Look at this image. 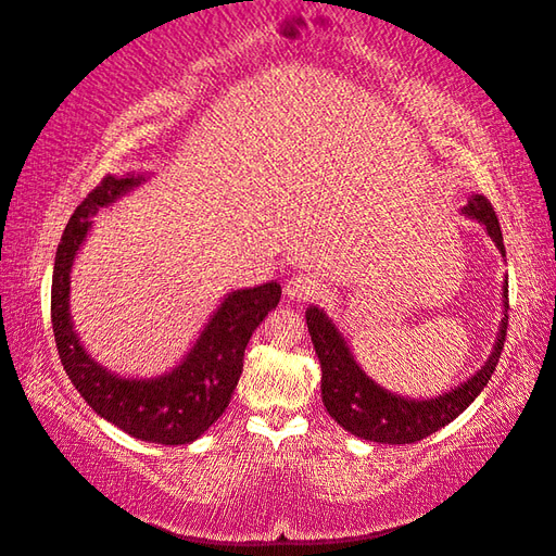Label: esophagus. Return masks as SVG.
Listing matches in <instances>:
<instances>
[{
  "label": "esophagus",
  "instance_id": "1",
  "mask_svg": "<svg viewBox=\"0 0 556 556\" xmlns=\"http://www.w3.org/2000/svg\"><path fill=\"white\" fill-rule=\"evenodd\" d=\"M317 290H319V283L315 276H309V273H298V276L288 280L286 295L290 300H303L305 303V300H313L317 295Z\"/></svg>",
  "mask_w": 556,
  "mask_h": 556
}]
</instances>
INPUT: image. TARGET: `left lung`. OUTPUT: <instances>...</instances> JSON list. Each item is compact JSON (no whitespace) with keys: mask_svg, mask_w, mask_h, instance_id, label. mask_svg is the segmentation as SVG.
<instances>
[{"mask_svg":"<svg viewBox=\"0 0 556 556\" xmlns=\"http://www.w3.org/2000/svg\"><path fill=\"white\" fill-rule=\"evenodd\" d=\"M466 217L481 222L489 237L495 241V247L505 256L503 231L498 217L491 207V202L483 194H471L466 207L462 210ZM503 298L508 300V280H505ZM508 307V303H505ZM307 332L313 337L315 352L323 366V403L327 413L352 432L368 442L381 444H413L420 442L432 432L442 430L444 425L456 420L466 407H469L479 393L491 381L498 364L505 332H508V309L501 319V332L495 339V346L489 356V362L476 371L469 381L454 388L450 393H442L430 401H407V397L388 393L386 388L371 381L362 366L354 362V354L349 352L344 337L334 327L332 319L325 315V309L307 307Z\"/></svg>","mask_w":556,"mask_h":556,"instance_id":"8db88e82","label":"left lung"}]
</instances>
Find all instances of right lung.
I'll use <instances>...</instances> for the list:
<instances>
[{"label":"right lung","mask_w":556,"mask_h":556,"mask_svg":"<svg viewBox=\"0 0 556 556\" xmlns=\"http://www.w3.org/2000/svg\"><path fill=\"white\" fill-rule=\"evenodd\" d=\"M143 180V175H106L73 212L55 251L51 323L65 374L97 415L141 442L190 444L227 410L243 371L249 339L280 303V286L270 280L258 288L229 293L202 329L190 354L168 374L159 378H122L106 371L85 352L73 329L67 303L71 268L92 227L90 217Z\"/></svg>","instance_id":"1"}]
</instances>
